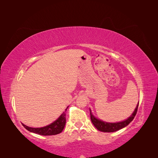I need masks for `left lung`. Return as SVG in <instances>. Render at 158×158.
<instances>
[{
    "label": "left lung",
    "mask_w": 158,
    "mask_h": 158,
    "mask_svg": "<svg viewBox=\"0 0 158 158\" xmlns=\"http://www.w3.org/2000/svg\"><path fill=\"white\" fill-rule=\"evenodd\" d=\"M138 105H139V102H138L136 107L135 111H134L133 113L131 114V117H129L126 120L121 121V122H118V123H107L103 121L102 120H99V119L95 118L91 112V110L89 109L90 111V118L91 121H92L93 125L95 126L98 131H100L102 132H113L117 131L120 129L127 127L129 123L135 118L136 114L137 113V110L138 107Z\"/></svg>",
    "instance_id": "1"
}]
</instances>
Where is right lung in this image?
Here are the masks:
<instances>
[{"label": "right lung", "mask_w": 158, "mask_h": 158, "mask_svg": "<svg viewBox=\"0 0 158 158\" xmlns=\"http://www.w3.org/2000/svg\"><path fill=\"white\" fill-rule=\"evenodd\" d=\"M68 107H67V108L65 109V111H66ZM65 111L63 112V114H62L55 121L44 127L32 128V127H30L23 125V124H22V125L26 129H27L28 131L35 133V134H38V135H40L50 136V135H58V134L60 133L62 131H63L65 126V124H66Z\"/></svg>", "instance_id": "right-lung-1"}]
</instances>
